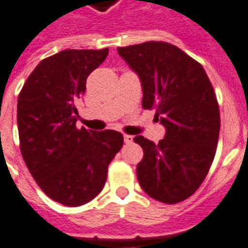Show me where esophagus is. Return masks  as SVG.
<instances>
[{"mask_svg": "<svg viewBox=\"0 0 248 248\" xmlns=\"http://www.w3.org/2000/svg\"><path fill=\"white\" fill-rule=\"evenodd\" d=\"M124 141H125L126 144H131V142L133 141V136H129V135H124Z\"/></svg>", "mask_w": 248, "mask_h": 248, "instance_id": "esophagus-1", "label": "esophagus"}]
</instances>
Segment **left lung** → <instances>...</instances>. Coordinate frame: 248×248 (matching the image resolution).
Returning <instances> with one entry per match:
<instances>
[{
  "label": "left lung",
  "mask_w": 248,
  "mask_h": 248,
  "mask_svg": "<svg viewBox=\"0 0 248 248\" xmlns=\"http://www.w3.org/2000/svg\"><path fill=\"white\" fill-rule=\"evenodd\" d=\"M117 51L141 79L142 108L155 109L166 128L158 144L133 139L144 151L139 184L162 203L182 202L203 182L216 156L220 116L214 88L201 63L174 45L149 41Z\"/></svg>",
  "instance_id": "8db88e82"
}]
</instances>
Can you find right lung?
Returning <instances> with one entry per match:
<instances>
[{
	"label": "right lung",
	"instance_id": "right-lung-1",
	"mask_svg": "<svg viewBox=\"0 0 248 248\" xmlns=\"http://www.w3.org/2000/svg\"><path fill=\"white\" fill-rule=\"evenodd\" d=\"M108 48L63 50L39 62L19 92L17 124L23 161L52 201L77 207L103 190L123 135L77 128L75 103Z\"/></svg>",
	"mask_w": 248,
	"mask_h": 248
}]
</instances>
